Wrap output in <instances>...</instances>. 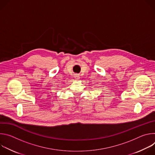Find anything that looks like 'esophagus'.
<instances>
[{
	"label": "esophagus",
	"mask_w": 155,
	"mask_h": 155,
	"mask_svg": "<svg viewBox=\"0 0 155 155\" xmlns=\"http://www.w3.org/2000/svg\"><path fill=\"white\" fill-rule=\"evenodd\" d=\"M75 78L77 80H79V78H80V77L78 76V75H77V74H76L75 75Z\"/></svg>",
	"instance_id": "34e87169"
}]
</instances>
